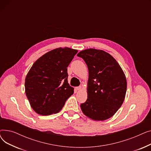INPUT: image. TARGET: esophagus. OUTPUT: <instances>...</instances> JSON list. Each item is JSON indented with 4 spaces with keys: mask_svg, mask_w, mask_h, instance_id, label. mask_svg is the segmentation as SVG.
<instances>
[{
    "mask_svg": "<svg viewBox=\"0 0 151 151\" xmlns=\"http://www.w3.org/2000/svg\"><path fill=\"white\" fill-rule=\"evenodd\" d=\"M75 89L76 91H80L81 89V86H78V87H76L75 88Z\"/></svg>",
    "mask_w": 151,
    "mask_h": 151,
    "instance_id": "34e87169",
    "label": "esophagus"
}]
</instances>
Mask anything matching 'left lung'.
<instances>
[{
    "label": "left lung",
    "instance_id": "1",
    "mask_svg": "<svg viewBox=\"0 0 151 151\" xmlns=\"http://www.w3.org/2000/svg\"><path fill=\"white\" fill-rule=\"evenodd\" d=\"M89 70L88 99L80 106L83 113L94 121L112 117L122 105L127 91L123 70L109 54L88 49L77 54Z\"/></svg>",
    "mask_w": 151,
    "mask_h": 151
}]
</instances>
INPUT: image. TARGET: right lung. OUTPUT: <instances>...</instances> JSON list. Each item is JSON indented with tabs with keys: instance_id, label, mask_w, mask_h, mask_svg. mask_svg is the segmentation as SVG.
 <instances>
[{
	"instance_id": "obj_1",
	"label": "right lung",
	"mask_w": 151,
	"mask_h": 151,
	"mask_svg": "<svg viewBox=\"0 0 151 151\" xmlns=\"http://www.w3.org/2000/svg\"><path fill=\"white\" fill-rule=\"evenodd\" d=\"M78 52L70 47H59L37 60L26 77V96L38 114L59 112L74 92L68 83L67 67Z\"/></svg>"
}]
</instances>
